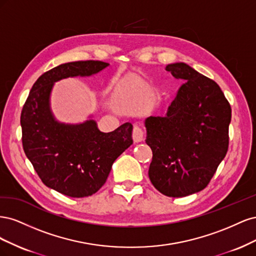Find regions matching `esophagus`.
Wrapping results in <instances>:
<instances>
[{"mask_svg":"<svg viewBox=\"0 0 256 256\" xmlns=\"http://www.w3.org/2000/svg\"><path fill=\"white\" fill-rule=\"evenodd\" d=\"M132 138L136 143H140L144 138V131L142 128L138 127V125H134V131H132Z\"/></svg>","mask_w":256,"mask_h":256,"instance_id":"esophagus-1","label":"esophagus"}]
</instances>
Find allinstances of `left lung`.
<instances>
[{
  "label": "left lung",
  "mask_w": 256,
  "mask_h": 256,
  "mask_svg": "<svg viewBox=\"0 0 256 256\" xmlns=\"http://www.w3.org/2000/svg\"><path fill=\"white\" fill-rule=\"evenodd\" d=\"M166 70L184 83L166 116L145 120L152 150L148 176L162 194L182 198L206 188L226 157L232 109L219 85L189 65Z\"/></svg>",
  "instance_id": "left-lung-1"
}]
</instances>
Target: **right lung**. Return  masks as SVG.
I'll use <instances>...</instances> for the list:
<instances>
[{
    "instance_id": "right-lung-1",
    "label": "right lung",
    "mask_w": 256,
    "mask_h": 256,
    "mask_svg": "<svg viewBox=\"0 0 256 256\" xmlns=\"http://www.w3.org/2000/svg\"><path fill=\"white\" fill-rule=\"evenodd\" d=\"M106 66L102 60H79L54 67L37 79L22 108L23 150L42 182L67 196L96 193L104 184L113 162L134 142L130 122L104 134L94 120L65 125L54 120L50 111L54 82L92 76Z\"/></svg>"
}]
</instances>
